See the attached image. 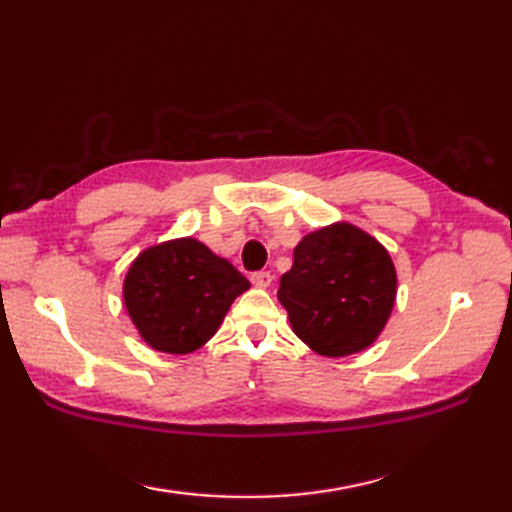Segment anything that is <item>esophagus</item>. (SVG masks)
<instances>
[{
	"mask_svg": "<svg viewBox=\"0 0 512 512\" xmlns=\"http://www.w3.org/2000/svg\"><path fill=\"white\" fill-rule=\"evenodd\" d=\"M250 281H253V286H257V288H268L270 284H273V275L262 270V273H253Z\"/></svg>",
	"mask_w": 512,
	"mask_h": 512,
	"instance_id": "34e87169",
	"label": "esophagus"
}]
</instances>
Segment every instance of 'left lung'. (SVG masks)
<instances>
[{"mask_svg":"<svg viewBox=\"0 0 512 512\" xmlns=\"http://www.w3.org/2000/svg\"><path fill=\"white\" fill-rule=\"evenodd\" d=\"M396 286L387 248L363 228L334 222L297 244L277 297L312 352L341 358L367 350L385 330Z\"/></svg>","mask_w":512,"mask_h":512,"instance_id":"left-lung-1","label":"left lung"}]
</instances>
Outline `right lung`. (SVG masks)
I'll list each match as a JSON object with an SVG mask.
<instances>
[{"instance_id":"right-lung-1","label":"right lung","mask_w":512,"mask_h":512,"mask_svg":"<svg viewBox=\"0 0 512 512\" xmlns=\"http://www.w3.org/2000/svg\"><path fill=\"white\" fill-rule=\"evenodd\" d=\"M250 288L239 270L195 237L145 248L123 281L129 319L149 347L189 354L211 339L231 303Z\"/></svg>"}]
</instances>
